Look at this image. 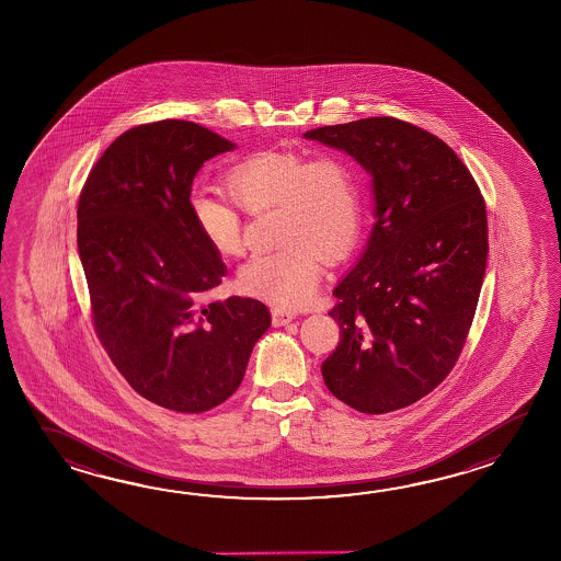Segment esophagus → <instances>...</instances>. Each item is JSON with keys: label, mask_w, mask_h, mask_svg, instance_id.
I'll list each match as a JSON object with an SVG mask.
<instances>
[{"label": "esophagus", "mask_w": 561, "mask_h": 561, "mask_svg": "<svg viewBox=\"0 0 561 561\" xmlns=\"http://www.w3.org/2000/svg\"><path fill=\"white\" fill-rule=\"evenodd\" d=\"M297 319L295 312L285 309H273V324L275 327H285L288 322H293Z\"/></svg>", "instance_id": "34e87169"}]
</instances>
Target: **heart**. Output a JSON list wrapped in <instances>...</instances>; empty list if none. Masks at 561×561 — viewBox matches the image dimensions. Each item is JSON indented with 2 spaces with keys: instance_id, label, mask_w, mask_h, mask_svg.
<instances>
[{
  "instance_id": "obj_1",
  "label": "heart",
  "mask_w": 561,
  "mask_h": 561,
  "mask_svg": "<svg viewBox=\"0 0 561 561\" xmlns=\"http://www.w3.org/2000/svg\"><path fill=\"white\" fill-rule=\"evenodd\" d=\"M227 188L242 210L276 208L280 249L242 264L239 285L252 297L283 309L310 302L321 285L322 256L345 259L363 228V188L355 164L341 154L264 150L228 170ZM192 222L213 251H242V218L234 204L204 191L188 196Z\"/></svg>"
}]
</instances>
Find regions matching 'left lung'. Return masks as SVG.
<instances>
[{
    "mask_svg": "<svg viewBox=\"0 0 561 561\" xmlns=\"http://www.w3.org/2000/svg\"><path fill=\"white\" fill-rule=\"evenodd\" d=\"M373 179L375 227L329 310L341 341L322 363L331 393L360 413L413 405L451 373L488 264V213L459 156L391 116L305 131Z\"/></svg>",
    "mask_w": 561,
    "mask_h": 561,
    "instance_id": "1",
    "label": "left lung"
}]
</instances>
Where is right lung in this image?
<instances>
[{
  "label": "right lung",
  "instance_id": "right-lung-1",
  "mask_svg": "<svg viewBox=\"0 0 561 561\" xmlns=\"http://www.w3.org/2000/svg\"><path fill=\"white\" fill-rule=\"evenodd\" d=\"M234 148L186 119L136 126L107 146L78 203L95 334L136 393L179 413L225 403L271 327L261 300H201L227 264L194 227L188 196L204 162Z\"/></svg>",
  "mask_w": 561,
  "mask_h": 561
}]
</instances>
